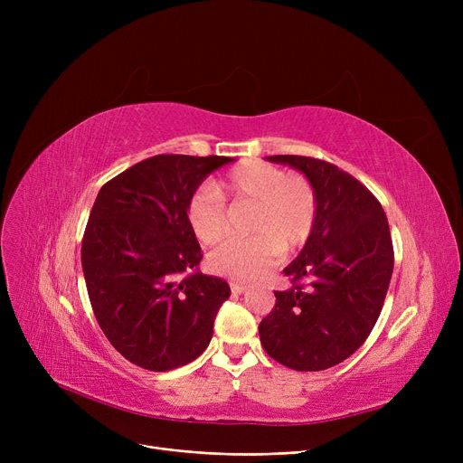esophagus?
Instances as JSON below:
<instances>
[{"label":"esophagus","mask_w":463,"mask_h":463,"mask_svg":"<svg viewBox=\"0 0 463 463\" xmlns=\"http://www.w3.org/2000/svg\"><path fill=\"white\" fill-rule=\"evenodd\" d=\"M246 288H248V285H246V283H240V281H231V290H232V293H236V295H241V293H244Z\"/></svg>","instance_id":"34e87169"}]
</instances>
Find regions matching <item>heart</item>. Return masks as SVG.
<instances>
[{
    "instance_id": "obj_1",
    "label": "heart",
    "mask_w": 463,
    "mask_h": 463,
    "mask_svg": "<svg viewBox=\"0 0 463 463\" xmlns=\"http://www.w3.org/2000/svg\"><path fill=\"white\" fill-rule=\"evenodd\" d=\"M225 199L251 201L253 236L227 240L208 257L210 270L236 281H253L274 266L283 250L295 251L311 238L317 223V197L300 175L281 166L246 161L213 185L194 189L185 203V222L201 244L212 246L225 236Z\"/></svg>"
}]
</instances>
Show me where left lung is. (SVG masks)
I'll use <instances>...</instances> for the list:
<instances>
[{
  "instance_id": "1",
  "label": "left lung",
  "mask_w": 463,
  "mask_h": 463,
  "mask_svg": "<svg viewBox=\"0 0 463 463\" xmlns=\"http://www.w3.org/2000/svg\"><path fill=\"white\" fill-rule=\"evenodd\" d=\"M306 175L317 223L283 270L293 283L259 325L264 351L297 372H321L349 358L373 330L394 269L392 236L381 203L335 165L269 156Z\"/></svg>"
}]
</instances>
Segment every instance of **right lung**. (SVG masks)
I'll return each mask as SVG.
<instances>
[{"label":"right lung","mask_w":463,"mask_h":463,"mask_svg":"<svg viewBox=\"0 0 463 463\" xmlns=\"http://www.w3.org/2000/svg\"><path fill=\"white\" fill-rule=\"evenodd\" d=\"M232 157L161 154L107 182L82 238V270L95 319L137 366L168 372L208 347L229 283L193 272L203 253L185 222L189 194Z\"/></svg>","instance_id":"obj_1"}]
</instances>
